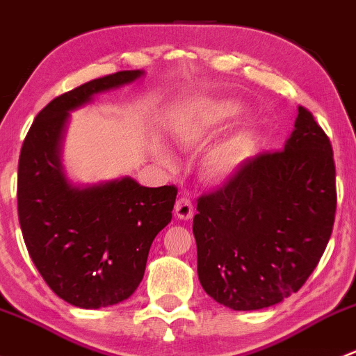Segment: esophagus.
<instances>
[{
	"mask_svg": "<svg viewBox=\"0 0 356 356\" xmlns=\"http://www.w3.org/2000/svg\"><path fill=\"white\" fill-rule=\"evenodd\" d=\"M175 215L179 218H182V220H189L195 215V204H193V201L186 198V196L179 198L177 203H175Z\"/></svg>",
	"mask_w": 356,
	"mask_h": 356,
	"instance_id": "obj_1",
	"label": "esophagus"
}]
</instances>
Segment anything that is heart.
<instances>
[{
  "label": "heart",
  "instance_id": "1",
  "mask_svg": "<svg viewBox=\"0 0 356 356\" xmlns=\"http://www.w3.org/2000/svg\"><path fill=\"white\" fill-rule=\"evenodd\" d=\"M243 113V108L239 103L229 102H215L208 103L203 110H200V113L196 115L195 120L191 122L189 129H191V134L195 136H203L207 132H213L217 129L224 127L225 124H229L231 120L238 118ZM258 141L257 136L251 131H241L234 136V138L229 139L224 146H222L220 152L213 156L211 160V170L215 174H229V172L236 170L243 161H246L248 158L254 153L257 149Z\"/></svg>",
  "mask_w": 356,
  "mask_h": 356
}]
</instances>
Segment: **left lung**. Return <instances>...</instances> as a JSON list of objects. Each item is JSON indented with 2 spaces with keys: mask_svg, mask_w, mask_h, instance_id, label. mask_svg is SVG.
<instances>
[{
  "mask_svg": "<svg viewBox=\"0 0 356 356\" xmlns=\"http://www.w3.org/2000/svg\"><path fill=\"white\" fill-rule=\"evenodd\" d=\"M336 204L331 141L300 106L284 149L248 158L198 198L193 232L203 289L232 310L281 303L317 267Z\"/></svg>",
  "mask_w": 356,
  "mask_h": 356,
  "instance_id": "1",
  "label": "left lung"
}]
</instances>
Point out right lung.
<instances>
[{"label": "right lung", "mask_w": 356, "mask_h": 356, "mask_svg": "<svg viewBox=\"0 0 356 356\" xmlns=\"http://www.w3.org/2000/svg\"><path fill=\"white\" fill-rule=\"evenodd\" d=\"M141 74L122 70L56 96L34 118L20 149L17 207L25 246L53 293L79 308L127 300L143 281L153 239L172 218L175 186L145 188L124 177L72 188L60 167L68 111Z\"/></svg>", "instance_id": "obj_1"}]
</instances>
